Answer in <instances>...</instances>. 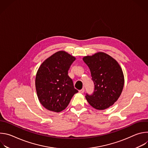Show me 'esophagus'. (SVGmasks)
Wrapping results in <instances>:
<instances>
[{
  "mask_svg": "<svg viewBox=\"0 0 148 148\" xmlns=\"http://www.w3.org/2000/svg\"><path fill=\"white\" fill-rule=\"evenodd\" d=\"M84 91H85V89H84V88H83L82 89L79 90V92L81 94H83L84 92Z\"/></svg>",
  "mask_w": 148,
  "mask_h": 148,
  "instance_id": "34e87169",
  "label": "esophagus"
}]
</instances>
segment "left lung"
<instances>
[{
    "label": "left lung",
    "instance_id": "obj_1",
    "mask_svg": "<svg viewBox=\"0 0 148 148\" xmlns=\"http://www.w3.org/2000/svg\"><path fill=\"white\" fill-rule=\"evenodd\" d=\"M83 61L90 70L94 91L86 98L91 106L98 110L109 108L120 97L124 85L122 70L110 56L99 52L86 56Z\"/></svg>",
    "mask_w": 148,
    "mask_h": 148
}]
</instances>
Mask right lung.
Segmentation results:
<instances>
[{
	"instance_id": "add662e5",
	"label": "right lung",
	"mask_w": 148,
	"mask_h": 148,
	"mask_svg": "<svg viewBox=\"0 0 148 148\" xmlns=\"http://www.w3.org/2000/svg\"><path fill=\"white\" fill-rule=\"evenodd\" d=\"M75 60L74 57L60 51L40 66L36 77V88L40 103L48 110L56 112L64 110L78 92L68 75Z\"/></svg>"
}]
</instances>
